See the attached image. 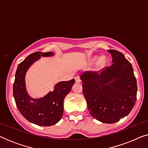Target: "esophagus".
<instances>
[{
	"label": "esophagus",
	"instance_id": "1",
	"mask_svg": "<svg viewBox=\"0 0 148 148\" xmlns=\"http://www.w3.org/2000/svg\"><path fill=\"white\" fill-rule=\"evenodd\" d=\"M75 79L76 83H80L81 82V79H80L79 77H78V76L75 77Z\"/></svg>",
	"mask_w": 148,
	"mask_h": 148
}]
</instances>
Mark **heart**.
<instances>
[{"label": "heart", "mask_w": 148, "mask_h": 148, "mask_svg": "<svg viewBox=\"0 0 148 148\" xmlns=\"http://www.w3.org/2000/svg\"><path fill=\"white\" fill-rule=\"evenodd\" d=\"M96 60V58H93V59L92 60V62H94V60ZM105 62H106V59H105L104 57H101L100 58V60H99V62H98V64L100 66H102L103 64H104L105 63Z\"/></svg>", "instance_id": "b5f03b06"}]
</instances>
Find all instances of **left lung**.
<instances>
[{
    "label": "left lung",
    "mask_w": 148,
    "mask_h": 148,
    "mask_svg": "<svg viewBox=\"0 0 148 148\" xmlns=\"http://www.w3.org/2000/svg\"><path fill=\"white\" fill-rule=\"evenodd\" d=\"M108 52L112 57V65L99 72H85L80 79L90 114L100 122L111 124L132 110L137 87L131 62L117 50Z\"/></svg>",
    "instance_id": "1"
}]
</instances>
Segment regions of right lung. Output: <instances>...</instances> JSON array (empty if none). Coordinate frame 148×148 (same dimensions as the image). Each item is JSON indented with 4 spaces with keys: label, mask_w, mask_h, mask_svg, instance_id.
<instances>
[{
    "label": "right lung",
    "mask_w": 148,
    "mask_h": 148,
    "mask_svg": "<svg viewBox=\"0 0 148 148\" xmlns=\"http://www.w3.org/2000/svg\"><path fill=\"white\" fill-rule=\"evenodd\" d=\"M52 52H36L26 57L17 66L13 84V96L18 110L24 118L39 126H52L60 120L63 114V102L75 84V79L60 82L54 90L40 98L28 94L25 86V75L29 68L42 57L54 56Z\"/></svg>",
    "instance_id": "obj_1"
}]
</instances>
